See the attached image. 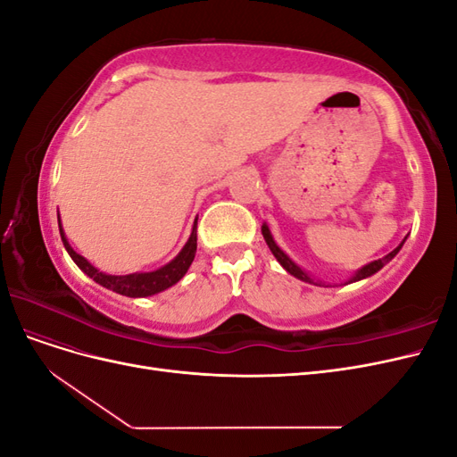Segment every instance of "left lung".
I'll list each match as a JSON object with an SVG mask.
<instances>
[{
  "mask_svg": "<svg viewBox=\"0 0 457 457\" xmlns=\"http://www.w3.org/2000/svg\"><path fill=\"white\" fill-rule=\"evenodd\" d=\"M262 237H265V240H267V244H269V247H270V252H272V255L276 257V259H278V262H280V265L289 272V274H294L295 276V278H299V280H303V282H311V284H314L312 280H311V276L307 274V272H303L297 265H295V262L292 261V259H289L282 250H280V247L278 245H276L274 244V240H272V237H270V230H269V227L267 225H262ZM406 242V240H404ZM403 242V244H404ZM403 244H400L398 247H396V250H393L389 255H385L383 259H378V261H371L370 262V265H366V267H362L361 270H358L354 276H353V278L349 280V284L351 282H356V280H362V278H368V276H371V274H376L379 269H383V265H385V262H389L398 252H400V247H403Z\"/></svg>",
  "mask_w": 457,
  "mask_h": 457,
  "instance_id": "left-lung-1",
  "label": "left lung"
}]
</instances>
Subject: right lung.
Masks as SVG:
<instances>
[{
    "label": "right lung",
    "mask_w": 457,
    "mask_h": 457,
    "mask_svg": "<svg viewBox=\"0 0 457 457\" xmlns=\"http://www.w3.org/2000/svg\"><path fill=\"white\" fill-rule=\"evenodd\" d=\"M59 230H61V238L62 244L66 247V252L71 253V257L74 259L76 265L84 270L89 278H93L96 284H101L103 287L112 289L116 294L121 295H128V297H148V295H154L163 292V289L171 287L173 284H177L179 280L183 278L187 274L188 267L192 265V261H195L196 255V223L192 227V234L188 242L185 244V247L181 250L171 262L168 265L154 270V272H137V274H126V276H112V274H104L101 270H96L91 262H87V259L81 257L79 253H76L71 244L66 242V237L62 232L61 227V220H59Z\"/></svg>",
    "instance_id": "add662e5"
}]
</instances>
